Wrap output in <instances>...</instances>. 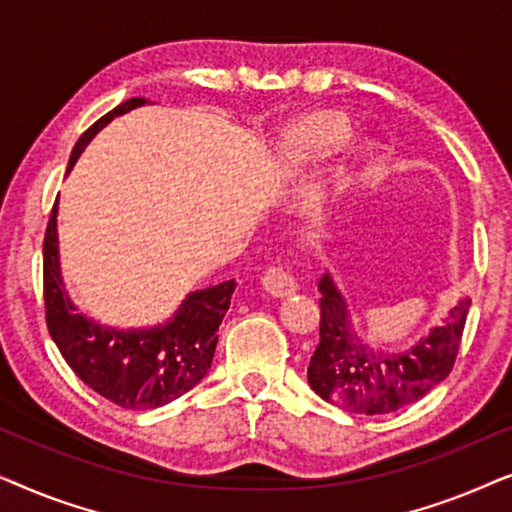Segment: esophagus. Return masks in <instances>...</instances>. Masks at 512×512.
I'll return each instance as SVG.
<instances>
[{
  "label": "esophagus",
  "mask_w": 512,
  "mask_h": 512,
  "mask_svg": "<svg viewBox=\"0 0 512 512\" xmlns=\"http://www.w3.org/2000/svg\"><path fill=\"white\" fill-rule=\"evenodd\" d=\"M263 286L265 291L270 293V296L275 298H284V296H291V293L298 291V284L293 275L289 272L282 270V268H268L263 272Z\"/></svg>",
  "instance_id": "34e87169"
}]
</instances>
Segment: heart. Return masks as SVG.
<instances>
[{"label":"heart","instance_id":"1","mask_svg":"<svg viewBox=\"0 0 512 512\" xmlns=\"http://www.w3.org/2000/svg\"><path fill=\"white\" fill-rule=\"evenodd\" d=\"M354 125L340 114H314L298 121L286 132V158L296 165H321L338 158L352 144ZM373 151L361 149V160L368 163Z\"/></svg>","mask_w":512,"mask_h":512}]
</instances>
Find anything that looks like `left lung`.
<instances>
[{"instance_id":"left-lung-1","label":"left lung","mask_w":512,"mask_h":512,"mask_svg":"<svg viewBox=\"0 0 512 512\" xmlns=\"http://www.w3.org/2000/svg\"><path fill=\"white\" fill-rule=\"evenodd\" d=\"M319 291V345L307 366V382L324 401L356 415H387L417 403L450 375L471 307L468 298L410 349L375 352L352 331L345 298L328 272L319 279Z\"/></svg>"}]
</instances>
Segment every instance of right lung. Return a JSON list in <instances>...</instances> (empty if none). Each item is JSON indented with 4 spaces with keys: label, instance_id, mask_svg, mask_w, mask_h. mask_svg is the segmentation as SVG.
I'll return each mask as SVG.
<instances>
[{
    "label": "right lung",
    "instance_id": "obj_1",
    "mask_svg": "<svg viewBox=\"0 0 512 512\" xmlns=\"http://www.w3.org/2000/svg\"><path fill=\"white\" fill-rule=\"evenodd\" d=\"M142 104H146L144 97H130L90 125L69 156L67 172L104 125ZM235 286V279H228L209 289L188 293L167 324L130 328V331L100 326L76 310L65 291L58 256V200H55L44 237L48 333L83 384L125 410L160 408L184 396L207 375L219 340L216 331L226 317Z\"/></svg>",
    "mask_w": 512,
    "mask_h": 512
}]
</instances>
